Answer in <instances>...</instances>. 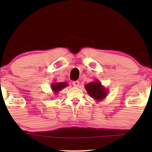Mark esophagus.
<instances>
[{"mask_svg":"<svg viewBox=\"0 0 152 152\" xmlns=\"http://www.w3.org/2000/svg\"><path fill=\"white\" fill-rule=\"evenodd\" d=\"M72 85L75 87H78L80 86V82L79 81H74V82H72Z\"/></svg>","mask_w":152,"mask_h":152,"instance_id":"esophagus-1","label":"esophagus"}]
</instances>
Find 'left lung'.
Here are the masks:
<instances>
[{
  "instance_id": "8db88e82",
  "label": "left lung",
  "mask_w": 152,
  "mask_h": 152,
  "mask_svg": "<svg viewBox=\"0 0 152 152\" xmlns=\"http://www.w3.org/2000/svg\"><path fill=\"white\" fill-rule=\"evenodd\" d=\"M87 92L90 96L97 100H102L107 95L105 89L102 86L99 82H93L85 85Z\"/></svg>"
}]
</instances>
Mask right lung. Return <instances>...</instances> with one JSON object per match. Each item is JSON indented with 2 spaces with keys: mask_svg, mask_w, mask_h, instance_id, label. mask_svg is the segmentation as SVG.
<instances>
[{
  "mask_svg": "<svg viewBox=\"0 0 152 152\" xmlns=\"http://www.w3.org/2000/svg\"><path fill=\"white\" fill-rule=\"evenodd\" d=\"M66 86H67V83H64V82L54 83V84H52V89H53L55 93H57V91H61L62 88H65Z\"/></svg>",
  "mask_w": 152,
  "mask_h": 152,
  "instance_id": "right-lung-1",
  "label": "right lung"
}]
</instances>
